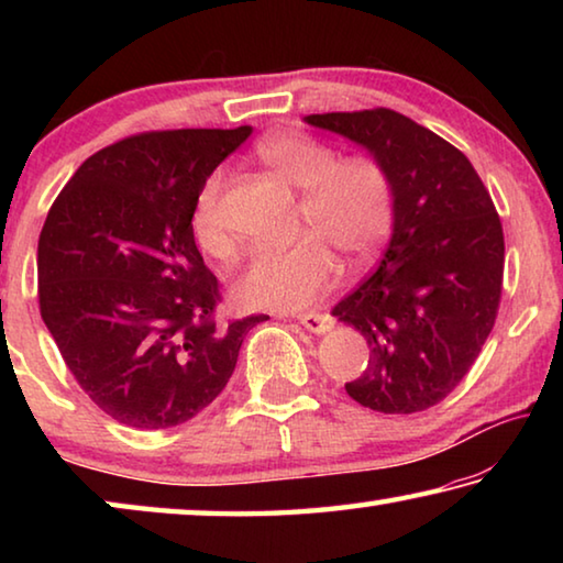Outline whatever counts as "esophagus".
Instances as JSON below:
<instances>
[{"label": "esophagus", "mask_w": 563, "mask_h": 563, "mask_svg": "<svg viewBox=\"0 0 563 563\" xmlns=\"http://www.w3.org/2000/svg\"><path fill=\"white\" fill-rule=\"evenodd\" d=\"M298 320L305 330L316 332V335H322V332H328L332 325H335V320L325 316V312H308V316H300Z\"/></svg>", "instance_id": "obj_1"}]
</instances>
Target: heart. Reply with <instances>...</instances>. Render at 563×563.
<instances>
[{"instance_id": "b5f03b06", "label": "heart", "mask_w": 563, "mask_h": 563, "mask_svg": "<svg viewBox=\"0 0 563 563\" xmlns=\"http://www.w3.org/2000/svg\"><path fill=\"white\" fill-rule=\"evenodd\" d=\"M271 174L302 190L300 223L312 233L288 247H261L235 278V298L247 308L300 310L320 300L338 280V261L365 263L379 251L395 223V190L387 170L369 156L338 158L328 144L305 133H275L255 146ZM223 174L206 180L190 228L211 255L231 251L221 218Z\"/></svg>"}]
</instances>
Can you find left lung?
Instances as JSON below:
<instances>
[{"label": "left lung", "instance_id": "8db88e82", "mask_svg": "<svg viewBox=\"0 0 563 563\" xmlns=\"http://www.w3.org/2000/svg\"><path fill=\"white\" fill-rule=\"evenodd\" d=\"M305 123L367 148L395 190L385 258L332 308L369 347L347 395L375 412H422L462 383L497 320V208L460 148L393 109L310 113Z\"/></svg>", "mask_w": 563, "mask_h": 563}]
</instances>
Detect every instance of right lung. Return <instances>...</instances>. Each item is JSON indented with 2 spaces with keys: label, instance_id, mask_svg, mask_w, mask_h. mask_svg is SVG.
Here are the masks:
<instances>
[{
  "label": "right lung",
  "instance_id": "obj_1",
  "mask_svg": "<svg viewBox=\"0 0 563 563\" xmlns=\"http://www.w3.org/2000/svg\"><path fill=\"white\" fill-rule=\"evenodd\" d=\"M146 131L76 168L46 216L36 271L44 325L91 402L136 430L188 422L223 393L247 330L221 322V285L190 216L206 178L251 136Z\"/></svg>",
  "mask_w": 563,
  "mask_h": 563
}]
</instances>
